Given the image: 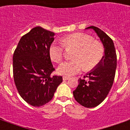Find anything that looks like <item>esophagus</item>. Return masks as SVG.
I'll list each match as a JSON object with an SVG mask.
<instances>
[{"label": "esophagus", "mask_w": 130, "mask_h": 130, "mask_svg": "<svg viewBox=\"0 0 130 130\" xmlns=\"http://www.w3.org/2000/svg\"><path fill=\"white\" fill-rule=\"evenodd\" d=\"M69 78H70V77H68V76H62V79H63V80H68Z\"/></svg>", "instance_id": "esophagus-1"}]
</instances>
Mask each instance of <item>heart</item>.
<instances>
[{"label":"heart","mask_w":130,"mask_h":130,"mask_svg":"<svg viewBox=\"0 0 130 130\" xmlns=\"http://www.w3.org/2000/svg\"><path fill=\"white\" fill-rule=\"evenodd\" d=\"M61 43H53L50 47V56L54 62H62L66 56L65 50H75L72 54L74 60L63 62L58 67V72L61 75L73 76L83 68L85 71H90L99 65L104 57L103 43L87 34L78 32L69 34L62 38Z\"/></svg>","instance_id":"b5f03b06"}]
</instances>
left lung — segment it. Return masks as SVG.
Wrapping results in <instances>:
<instances>
[{"instance_id": "obj_1", "label": "left lung", "mask_w": 130, "mask_h": 130, "mask_svg": "<svg viewBox=\"0 0 130 130\" xmlns=\"http://www.w3.org/2000/svg\"><path fill=\"white\" fill-rule=\"evenodd\" d=\"M86 29L95 31L105 48L104 57L101 63L87 74L84 78L78 79V85L73 92L75 100L78 103L91 108L101 104L111 89L116 73V53L113 41L103 31L94 26Z\"/></svg>"}]
</instances>
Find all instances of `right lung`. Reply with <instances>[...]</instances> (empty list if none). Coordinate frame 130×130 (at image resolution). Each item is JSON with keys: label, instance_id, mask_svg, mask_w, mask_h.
<instances>
[{"label": "right lung", "instance_id": "add662e5", "mask_svg": "<svg viewBox=\"0 0 130 130\" xmlns=\"http://www.w3.org/2000/svg\"><path fill=\"white\" fill-rule=\"evenodd\" d=\"M54 33L36 27L23 36L13 55V74L17 90L31 105L43 106L52 99L61 76H52L55 70L50 56Z\"/></svg>", "mask_w": 130, "mask_h": 130}]
</instances>
